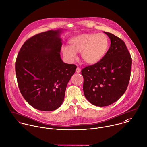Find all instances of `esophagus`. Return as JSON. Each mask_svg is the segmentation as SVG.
Wrapping results in <instances>:
<instances>
[{"label": "esophagus", "mask_w": 147, "mask_h": 147, "mask_svg": "<svg viewBox=\"0 0 147 147\" xmlns=\"http://www.w3.org/2000/svg\"><path fill=\"white\" fill-rule=\"evenodd\" d=\"M76 73H80V72H81V69H80L79 67H77V69H76Z\"/></svg>", "instance_id": "obj_1"}]
</instances>
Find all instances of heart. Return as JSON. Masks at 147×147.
<instances>
[{
  "mask_svg": "<svg viewBox=\"0 0 147 147\" xmlns=\"http://www.w3.org/2000/svg\"><path fill=\"white\" fill-rule=\"evenodd\" d=\"M69 46L61 48L63 56L70 61L77 58V53L86 64L93 65L99 62L106 55L110 46L108 37L103 33H84L71 38Z\"/></svg>",
  "mask_w": 147,
  "mask_h": 147,
  "instance_id": "obj_1",
  "label": "heart"
}]
</instances>
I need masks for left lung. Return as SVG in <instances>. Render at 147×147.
Listing matches in <instances>:
<instances>
[{
    "label": "left lung",
    "instance_id": "1",
    "mask_svg": "<svg viewBox=\"0 0 147 147\" xmlns=\"http://www.w3.org/2000/svg\"><path fill=\"white\" fill-rule=\"evenodd\" d=\"M104 33L111 41L107 52L99 62L81 71L86 98L100 107L114 103L123 95L129 81L132 65L124 42L111 33Z\"/></svg>",
    "mask_w": 147,
    "mask_h": 147
}]
</instances>
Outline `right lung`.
<instances>
[{
    "instance_id": "obj_1",
    "label": "right lung",
    "mask_w": 147,
    "mask_h": 147,
    "mask_svg": "<svg viewBox=\"0 0 147 147\" xmlns=\"http://www.w3.org/2000/svg\"><path fill=\"white\" fill-rule=\"evenodd\" d=\"M62 29L36 34L22 47L15 63L20 92L34 109L44 111L59 108L66 86L77 68L61 58Z\"/></svg>"
}]
</instances>
